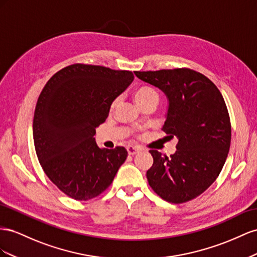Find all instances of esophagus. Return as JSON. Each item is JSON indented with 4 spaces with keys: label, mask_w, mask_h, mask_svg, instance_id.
Segmentation results:
<instances>
[{
    "label": "esophagus",
    "mask_w": 257,
    "mask_h": 257,
    "mask_svg": "<svg viewBox=\"0 0 257 257\" xmlns=\"http://www.w3.org/2000/svg\"><path fill=\"white\" fill-rule=\"evenodd\" d=\"M127 151H128V154L131 156L136 155V154H138L139 152H140V149L139 148H136V146H128L127 148Z\"/></svg>",
    "instance_id": "obj_1"
}]
</instances>
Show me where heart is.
Returning a JSON list of instances; mask_svg holds the SVG:
<instances>
[{"instance_id": "obj_1", "label": "heart", "mask_w": 257, "mask_h": 257, "mask_svg": "<svg viewBox=\"0 0 257 257\" xmlns=\"http://www.w3.org/2000/svg\"><path fill=\"white\" fill-rule=\"evenodd\" d=\"M134 98H135L136 103L141 107L148 103L157 104L159 101V93L154 87L145 85V86L137 88L134 92ZM119 101H120L119 97L114 98L111 102V104H109V111H114V109L118 106Z\"/></svg>"}]
</instances>
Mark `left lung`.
<instances>
[{"instance_id":"obj_1","label":"left lung","mask_w":257,"mask_h":257,"mask_svg":"<svg viewBox=\"0 0 257 257\" xmlns=\"http://www.w3.org/2000/svg\"><path fill=\"white\" fill-rule=\"evenodd\" d=\"M135 74L166 94L169 105L163 131L179 140L170 157L150 151L154 164L146 172L149 184L166 201L192 200L213 184L229 152L231 126L222 93L207 76L186 68Z\"/></svg>"}]
</instances>
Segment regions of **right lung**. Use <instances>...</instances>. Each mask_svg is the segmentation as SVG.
<instances>
[{
  "instance_id": "obj_1",
  "label": "right lung",
  "mask_w": 257,
  "mask_h": 257,
  "mask_svg": "<svg viewBox=\"0 0 257 257\" xmlns=\"http://www.w3.org/2000/svg\"><path fill=\"white\" fill-rule=\"evenodd\" d=\"M134 77L130 71L76 63L43 88L33 118L35 152L49 180L73 199L103 193L127 158L122 146L100 149L93 136Z\"/></svg>"
}]
</instances>
